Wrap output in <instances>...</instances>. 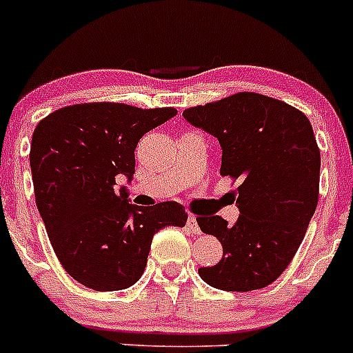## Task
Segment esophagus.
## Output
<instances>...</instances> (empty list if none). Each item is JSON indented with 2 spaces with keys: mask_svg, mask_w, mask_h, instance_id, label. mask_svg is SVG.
<instances>
[{
  "mask_svg": "<svg viewBox=\"0 0 353 353\" xmlns=\"http://www.w3.org/2000/svg\"><path fill=\"white\" fill-rule=\"evenodd\" d=\"M186 228L188 231L193 232V234H200V225H198V221H196V215L190 214L188 215V221H186Z\"/></svg>",
  "mask_w": 353,
  "mask_h": 353,
  "instance_id": "esophagus-1",
  "label": "esophagus"
}]
</instances>
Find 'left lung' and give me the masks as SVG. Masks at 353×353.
I'll use <instances>...</instances> for the list:
<instances>
[{"instance_id":"obj_1","label":"left lung","mask_w":353,"mask_h":353,"mask_svg":"<svg viewBox=\"0 0 353 353\" xmlns=\"http://www.w3.org/2000/svg\"><path fill=\"white\" fill-rule=\"evenodd\" d=\"M217 138L221 174L239 179L238 221L198 217L205 234L222 243V260L198 274L225 292L265 288L295 256L319 198L321 153L309 119L285 101L238 93L183 112Z\"/></svg>"}]
</instances>
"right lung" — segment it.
<instances>
[{
	"label": "right lung",
	"instance_id": "right-lung-1",
	"mask_svg": "<svg viewBox=\"0 0 353 353\" xmlns=\"http://www.w3.org/2000/svg\"><path fill=\"white\" fill-rule=\"evenodd\" d=\"M176 108L81 103L60 108L34 129L30 172L48 238L65 271L97 292L134 285L146 268L153 234L183 228L177 201L136 207L125 186L134 176V150Z\"/></svg>",
	"mask_w": 353,
	"mask_h": 353
}]
</instances>
